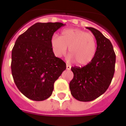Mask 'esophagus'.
Segmentation results:
<instances>
[{
	"mask_svg": "<svg viewBox=\"0 0 126 126\" xmlns=\"http://www.w3.org/2000/svg\"><path fill=\"white\" fill-rule=\"evenodd\" d=\"M71 65L67 64V65H66V69H67V70L69 71V70H71Z\"/></svg>",
	"mask_w": 126,
	"mask_h": 126,
	"instance_id": "1",
	"label": "esophagus"
}]
</instances>
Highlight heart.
Here are the masks:
<instances>
[{"label": "heart", "mask_w": 126, "mask_h": 126, "mask_svg": "<svg viewBox=\"0 0 126 126\" xmlns=\"http://www.w3.org/2000/svg\"><path fill=\"white\" fill-rule=\"evenodd\" d=\"M55 56L65 55L69 47L68 61L76 62L79 65H85L92 61L97 50V41L91 33L79 29H67L62 31L61 37L54 34L50 40Z\"/></svg>", "instance_id": "1"}]
</instances>
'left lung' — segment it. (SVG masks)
<instances>
[{
    "instance_id": "left-lung-1",
    "label": "left lung",
    "mask_w": 126,
    "mask_h": 126,
    "mask_svg": "<svg viewBox=\"0 0 126 126\" xmlns=\"http://www.w3.org/2000/svg\"><path fill=\"white\" fill-rule=\"evenodd\" d=\"M86 28L96 39V53L85 66L71 67L74 77L69 83L72 96L82 102L93 101L107 91L114 76L116 64V54L110 40L98 30Z\"/></svg>"
}]
</instances>
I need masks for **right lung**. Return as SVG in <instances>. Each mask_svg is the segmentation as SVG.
<instances>
[{"label":"right lung","mask_w":126,"mask_h":126,"mask_svg":"<svg viewBox=\"0 0 126 126\" xmlns=\"http://www.w3.org/2000/svg\"><path fill=\"white\" fill-rule=\"evenodd\" d=\"M65 24L37 22L20 35L12 50L11 71L18 90L29 99L41 101L52 94L54 84L66 64L53 52L50 40Z\"/></svg>","instance_id":"obj_1"}]
</instances>
